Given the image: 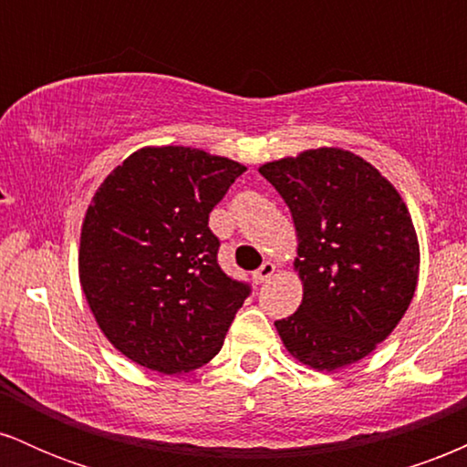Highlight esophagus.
Segmentation results:
<instances>
[{
  "label": "esophagus",
  "mask_w": 467,
  "mask_h": 467,
  "mask_svg": "<svg viewBox=\"0 0 467 467\" xmlns=\"http://www.w3.org/2000/svg\"><path fill=\"white\" fill-rule=\"evenodd\" d=\"M275 272H276V265L272 264V261H265V264L261 265L259 270L254 272V275H252V278H254V283H256V285H261V283L270 281V278L275 276Z\"/></svg>",
  "instance_id": "34e87169"
}]
</instances>
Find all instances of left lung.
<instances>
[{
	"label": "left lung",
	"mask_w": 467,
	"mask_h": 467,
	"mask_svg": "<svg viewBox=\"0 0 467 467\" xmlns=\"http://www.w3.org/2000/svg\"><path fill=\"white\" fill-rule=\"evenodd\" d=\"M296 226L294 270L303 301L275 327L285 349L318 371L367 358L412 301L420 241L390 182L360 155L337 147L259 166Z\"/></svg>",
	"instance_id": "left-lung-1"
}]
</instances>
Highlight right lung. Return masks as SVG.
<instances>
[{"label": "right lung", "mask_w": 467, "mask_h": 467, "mask_svg": "<svg viewBox=\"0 0 467 467\" xmlns=\"http://www.w3.org/2000/svg\"><path fill=\"white\" fill-rule=\"evenodd\" d=\"M244 171L202 149L144 147L94 192L80 228V287L131 362L180 375L222 349L250 287L219 267L208 215Z\"/></svg>", "instance_id": "1"}]
</instances>
